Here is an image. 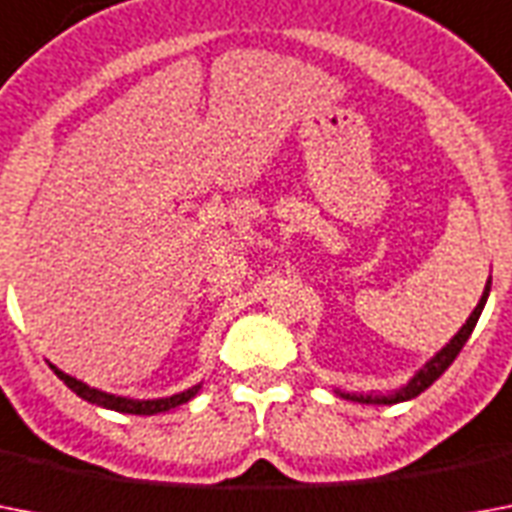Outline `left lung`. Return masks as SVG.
<instances>
[{"instance_id": "left-lung-1", "label": "left lung", "mask_w": 512, "mask_h": 512, "mask_svg": "<svg viewBox=\"0 0 512 512\" xmlns=\"http://www.w3.org/2000/svg\"><path fill=\"white\" fill-rule=\"evenodd\" d=\"M489 289H492V281H486V289H484V295H481V300H478V305L473 308V313H470V319L462 324V329L457 332V335L452 337V340L446 342L444 348L438 350L436 356L430 358V361H425V366H422L420 372L414 374L412 380L406 382L404 388H398V390H390V393H385V396H372V393H340V390H335L337 396L342 398H348V401H358V404H401V401H409V398L414 396H420L422 390H428L433 382L441 377V374L452 366V361L457 356H460V350L462 345L468 342V337L473 335V329H476L478 324V316H481V311H484V305H486V297H489Z\"/></svg>"}]
</instances>
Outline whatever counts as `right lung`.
Listing matches in <instances>:
<instances>
[{"instance_id":"obj_1","label":"right lung","mask_w":512,"mask_h":512,"mask_svg":"<svg viewBox=\"0 0 512 512\" xmlns=\"http://www.w3.org/2000/svg\"><path fill=\"white\" fill-rule=\"evenodd\" d=\"M52 372L58 374L60 380L66 382L68 388L74 390L76 396L84 398V401H90L95 406H103V409H114V412H124V414H159V412H170L175 406L185 404V401H191L196 393H199L201 385H193V388L183 390V393H175V396H167V398H127V396H114V393H106V390H98V388H90L87 382L76 380L71 374L60 372L58 366H52Z\"/></svg>"}]
</instances>
